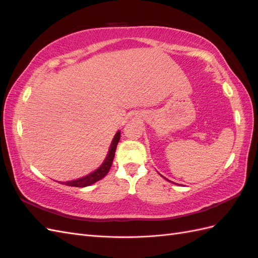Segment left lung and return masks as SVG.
Segmentation results:
<instances>
[{"label": "left lung", "mask_w": 258, "mask_h": 258, "mask_svg": "<svg viewBox=\"0 0 258 258\" xmlns=\"http://www.w3.org/2000/svg\"><path fill=\"white\" fill-rule=\"evenodd\" d=\"M166 179H167V178H166ZM168 181H169V179H168Z\"/></svg>", "instance_id": "1"}]
</instances>
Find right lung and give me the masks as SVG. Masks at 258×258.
<instances>
[{
  "instance_id": "1",
  "label": "right lung",
  "mask_w": 258,
  "mask_h": 258,
  "mask_svg": "<svg viewBox=\"0 0 258 258\" xmlns=\"http://www.w3.org/2000/svg\"><path fill=\"white\" fill-rule=\"evenodd\" d=\"M119 140H120V132L117 131V134L115 135L113 141L111 143L110 150H108V154L106 156V158L104 159L102 165H101L95 171V172H92V173L86 175L84 177L74 179V181L64 182V184L68 185V186H73V187H86V186H89V185H91L93 183L98 182L99 179H101V178H103L107 174L108 171H110V169H111L112 162H113L114 156H115L116 147H117V144H118V142H119Z\"/></svg>"
}]
</instances>
